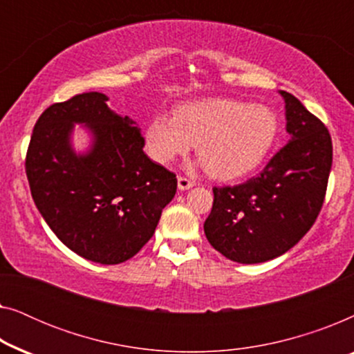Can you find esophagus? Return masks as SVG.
Wrapping results in <instances>:
<instances>
[{"mask_svg": "<svg viewBox=\"0 0 354 354\" xmlns=\"http://www.w3.org/2000/svg\"><path fill=\"white\" fill-rule=\"evenodd\" d=\"M193 185H195V182L190 180V178H187V177H178L177 178V187H178V190H180V192L190 190Z\"/></svg>", "mask_w": 354, "mask_h": 354, "instance_id": "1", "label": "esophagus"}]
</instances>
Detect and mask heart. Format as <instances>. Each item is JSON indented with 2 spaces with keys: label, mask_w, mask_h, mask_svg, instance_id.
<instances>
[{
  "label": "heart",
  "mask_w": 354,
  "mask_h": 354,
  "mask_svg": "<svg viewBox=\"0 0 354 354\" xmlns=\"http://www.w3.org/2000/svg\"><path fill=\"white\" fill-rule=\"evenodd\" d=\"M279 118L266 104L207 98L178 106L174 118L158 114L145 130L151 159L169 164L196 145L211 177L236 180L256 171L279 137Z\"/></svg>",
  "instance_id": "b5f03b06"
}]
</instances>
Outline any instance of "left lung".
<instances>
[{
	"label": "left lung",
	"instance_id": "left-lung-1",
	"mask_svg": "<svg viewBox=\"0 0 354 354\" xmlns=\"http://www.w3.org/2000/svg\"><path fill=\"white\" fill-rule=\"evenodd\" d=\"M285 101L288 143L256 176L235 187L212 188L206 239L227 259L258 264L279 258L311 229L321 211L332 167L328 130L293 95Z\"/></svg>",
	"mask_w": 354,
	"mask_h": 354
}]
</instances>
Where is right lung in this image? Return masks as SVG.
<instances>
[{
	"label": "right lung",
	"instance_id": "1",
	"mask_svg": "<svg viewBox=\"0 0 354 354\" xmlns=\"http://www.w3.org/2000/svg\"><path fill=\"white\" fill-rule=\"evenodd\" d=\"M108 100L88 91L51 104L33 127L26 172L37 209L67 248L119 264L151 239L177 178L145 154L140 129ZM75 124L89 133L85 152L71 143Z\"/></svg>",
	"mask_w": 354,
	"mask_h": 354
}]
</instances>
